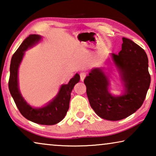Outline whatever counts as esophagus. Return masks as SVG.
I'll use <instances>...</instances> for the list:
<instances>
[{
	"mask_svg": "<svg viewBox=\"0 0 156 156\" xmlns=\"http://www.w3.org/2000/svg\"><path fill=\"white\" fill-rule=\"evenodd\" d=\"M80 75L81 81H84V78L86 77V76H87V73H86V72H81V73L80 74Z\"/></svg>",
	"mask_w": 156,
	"mask_h": 156,
	"instance_id": "obj_1",
	"label": "esophagus"
}]
</instances>
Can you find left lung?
I'll list each match as a JSON object with an SVG mask.
<instances>
[{
	"label": "left lung",
	"instance_id": "left-lung-1",
	"mask_svg": "<svg viewBox=\"0 0 156 156\" xmlns=\"http://www.w3.org/2000/svg\"><path fill=\"white\" fill-rule=\"evenodd\" d=\"M122 40L119 55L112 54L123 84L122 94L116 96L110 92L109 78L103 68H94L84 81L91 107L106 120H121L136 112L144 103L151 84L146 52L132 40Z\"/></svg>",
	"mask_w": 156,
	"mask_h": 156
}]
</instances>
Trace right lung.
Returning <instances> with one entry per match:
<instances>
[{
	"mask_svg": "<svg viewBox=\"0 0 156 156\" xmlns=\"http://www.w3.org/2000/svg\"><path fill=\"white\" fill-rule=\"evenodd\" d=\"M42 40L39 35H30L22 42L12 55L10 66V78L8 87L20 114L32 122L41 125H54L60 122L69 109L71 92L74 85L80 80L76 73L67 84L61 85L58 93L52 100L42 107H33L21 94L18 84V69L27 49L33 48Z\"/></svg>",
	"mask_w": 156,
	"mask_h": 156,
	"instance_id": "obj_1",
	"label": "right lung"
}]
</instances>
